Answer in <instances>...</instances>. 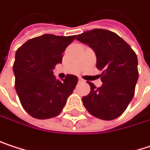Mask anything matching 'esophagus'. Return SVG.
Listing matches in <instances>:
<instances>
[{
  "label": "esophagus",
  "mask_w": 150,
  "mask_h": 150,
  "mask_svg": "<svg viewBox=\"0 0 150 150\" xmlns=\"http://www.w3.org/2000/svg\"><path fill=\"white\" fill-rule=\"evenodd\" d=\"M79 81H80V82H83V81H84V79H82V78H80V77H79Z\"/></svg>",
  "instance_id": "esophagus-1"
}]
</instances>
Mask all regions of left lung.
I'll use <instances>...</instances> for the list:
<instances>
[{
	"mask_svg": "<svg viewBox=\"0 0 150 150\" xmlns=\"http://www.w3.org/2000/svg\"><path fill=\"white\" fill-rule=\"evenodd\" d=\"M96 54V68L103 71V85L92 82L90 93L82 97L87 111L97 118L112 120L121 116L132 101L138 80V60L135 52L121 37L111 31L93 29L77 36Z\"/></svg>",
	"mask_w": 150,
	"mask_h": 150,
	"instance_id": "obj_1",
	"label": "left lung"
}]
</instances>
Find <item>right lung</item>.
<instances>
[{
  "mask_svg": "<svg viewBox=\"0 0 150 150\" xmlns=\"http://www.w3.org/2000/svg\"><path fill=\"white\" fill-rule=\"evenodd\" d=\"M75 37L44 34L27 40L16 50L15 87L23 108L33 117H57L72 93L78 77L68 74L58 80L53 69L62 63L63 53Z\"/></svg>",
  "mask_w": 150,
  "mask_h": 150,
  "instance_id": "right-lung-1",
  "label": "right lung"
}]
</instances>
